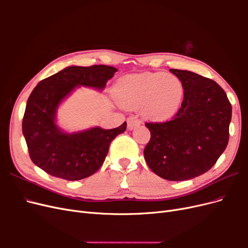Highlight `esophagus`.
<instances>
[{"instance_id":"obj_1","label":"esophagus","mask_w":248,"mask_h":248,"mask_svg":"<svg viewBox=\"0 0 248 248\" xmlns=\"http://www.w3.org/2000/svg\"><path fill=\"white\" fill-rule=\"evenodd\" d=\"M140 125V121L138 119V117L131 116L129 118H127V128L129 130H132L136 128V127Z\"/></svg>"}]
</instances>
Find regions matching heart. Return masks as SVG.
<instances>
[{
    "label": "heart",
    "instance_id": "1",
    "mask_svg": "<svg viewBox=\"0 0 248 248\" xmlns=\"http://www.w3.org/2000/svg\"><path fill=\"white\" fill-rule=\"evenodd\" d=\"M115 96L120 106L136 108L142 106L145 115L155 121L174 116L181 107L184 88L177 77L166 72L131 74L119 79Z\"/></svg>",
    "mask_w": 248,
    "mask_h": 248
}]
</instances>
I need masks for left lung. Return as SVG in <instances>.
Returning <instances> with one entry per match:
<instances>
[{
	"instance_id": "left-lung-1",
	"label": "left lung",
	"mask_w": 248,
	"mask_h": 248,
	"mask_svg": "<svg viewBox=\"0 0 248 248\" xmlns=\"http://www.w3.org/2000/svg\"><path fill=\"white\" fill-rule=\"evenodd\" d=\"M170 71L181 80L184 99L170 121L146 123L151 139L144 156L157 176L183 181L208 171L226 150L232 106L214 80L188 70Z\"/></svg>"
}]
</instances>
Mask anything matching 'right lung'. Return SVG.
<instances>
[{"mask_svg":"<svg viewBox=\"0 0 248 248\" xmlns=\"http://www.w3.org/2000/svg\"><path fill=\"white\" fill-rule=\"evenodd\" d=\"M116 71L107 65L68 66L34 88L27 101L22 133L37 167L68 181L85 179L100 169L110 141L126 130V122L112 129L96 126L66 132L57 124V111L78 87L102 91Z\"/></svg>","mask_w":248,"mask_h":248,"instance_id":"right-lung-1","label":"right lung"}]
</instances>
